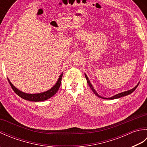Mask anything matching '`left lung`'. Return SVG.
Here are the masks:
<instances>
[{"label":"left lung","instance_id":"8db88e82","mask_svg":"<svg viewBox=\"0 0 147 147\" xmlns=\"http://www.w3.org/2000/svg\"><path fill=\"white\" fill-rule=\"evenodd\" d=\"M85 78H86V81H87V83H88L89 86L90 87V88L92 89L93 92L94 93L96 96H98V97L101 98H104V99H109V100L116 99V98H120V97H122V96H126V95H129V94H131V93H133L134 91H135V90H136V88H137V87H138V85H139V83H138V84H137V85L135 86V87H134L133 88L131 89V90H127V91H126V92H121V93H118V94L115 95H114V96H112V97H110V98H104V97H102V96H100L99 95H98V93H96V92L95 91V90L94 88H93V86L92 85L91 83L90 82V81H89V80H88V77H87L86 74H85Z\"/></svg>","mask_w":147,"mask_h":147}]
</instances>
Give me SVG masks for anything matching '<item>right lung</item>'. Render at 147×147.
Wrapping results in <instances>:
<instances>
[{
    "instance_id": "1",
    "label": "right lung",
    "mask_w": 147,
    "mask_h": 147,
    "mask_svg": "<svg viewBox=\"0 0 147 147\" xmlns=\"http://www.w3.org/2000/svg\"><path fill=\"white\" fill-rule=\"evenodd\" d=\"M62 77V74H61L59 78L57 83L55 84V85L53 86L52 88L47 90V91L46 92L40 93H35V94H30V93H26L20 91V90H18L17 88H16V87L12 85L11 82H10V80H9L8 78L7 80L12 90H14V92L16 93L18 96H20L22 98L26 100L32 101V102H41V101L46 100L50 98L57 93L59 87L61 86Z\"/></svg>"
}]
</instances>
